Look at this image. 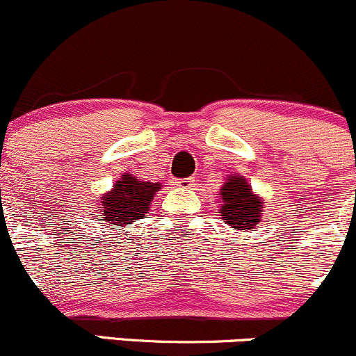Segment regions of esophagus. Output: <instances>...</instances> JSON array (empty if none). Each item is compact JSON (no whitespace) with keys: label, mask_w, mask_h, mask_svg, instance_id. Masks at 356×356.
Returning a JSON list of instances; mask_svg holds the SVG:
<instances>
[{"label":"esophagus","mask_w":356,"mask_h":356,"mask_svg":"<svg viewBox=\"0 0 356 356\" xmlns=\"http://www.w3.org/2000/svg\"><path fill=\"white\" fill-rule=\"evenodd\" d=\"M193 181H195L193 178H183V179H177V181H175V185H177L178 188L188 190V188H191V186H193Z\"/></svg>","instance_id":"1"}]
</instances>
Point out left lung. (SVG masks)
<instances>
[{
	"label": "left lung",
	"mask_w": 356,
	"mask_h": 356,
	"mask_svg": "<svg viewBox=\"0 0 356 356\" xmlns=\"http://www.w3.org/2000/svg\"><path fill=\"white\" fill-rule=\"evenodd\" d=\"M218 195V213L230 229L250 232L262 220L264 198L255 193L242 175H229Z\"/></svg>",
	"instance_id": "left-lung-1"
}]
</instances>
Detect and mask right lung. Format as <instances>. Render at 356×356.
Here are the masks:
<instances>
[{
	"label": "right lung",
	"mask_w": 356,
	"mask_h": 356,
	"mask_svg": "<svg viewBox=\"0 0 356 356\" xmlns=\"http://www.w3.org/2000/svg\"><path fill=\"white\" fill-rule=\"evenodd\" d=\"M159 190L161 183L145 181L134 175L122 173L113 190L99 197L95 207V213H99L97 222H104L107 227L115 225L121 230V227L145 217Z\"/></svg>",
	"instance_id": "add662e5"
}]
</instances>
